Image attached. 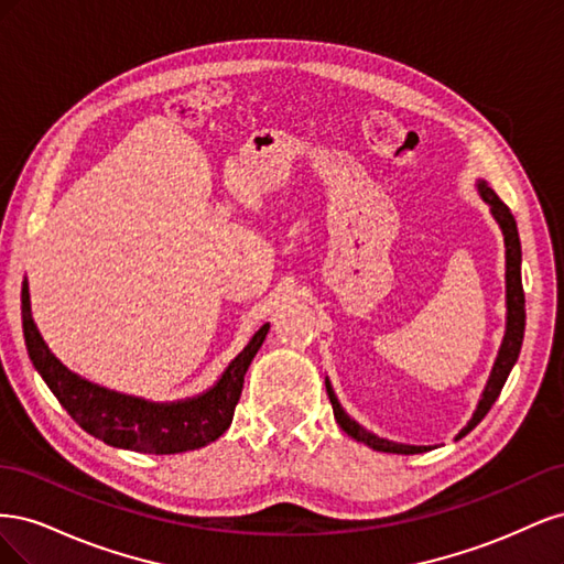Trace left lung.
Segmentation results:
<instances>
[{
    "label": "left lung",
    "instance_id": "1",
    "mask_svg": "<svg viewBox=\"0 0 564 564\" xmlns=\"http://www.w3.org/2000/svg\"><path fill=\"white\" fill-rule=\"evenodd\" d=\"M477 187H480V195L482 199L491 207V214L494 218L499 220V226L503 230V240H506V305H508V322H506V336H503V344H501V350H499V357L497 362H494V369H491V377H489V383L482 392V400L480 404H477V412L473 414L470 423L466 425L464 431L458 433V437L468 435L477 423H480L487 412L491 409V404L497 402V398L501 395V388L508 379L510 369H513L518 355H520V348H522V336H524V289H522V275H520V263H522V249H520V235H518V226H516V218L513 214H510V209L506 207V204L501 202V197L491 191V187L480 181L477 183ZM327 395H329V402L334 406V419L336 423L344 429V433H348L352 440L357 442H365V445H369L371 449L377 452H388V454H421V452H429L433 447H414V445H395V442H388V440H381L377 435L367 433L362 425H357L346 412L344 406L338 404L334 390L327 381Z\"/></svg>",
    "mask_w": 564,
    "mask_h": 564
}]
</instances>
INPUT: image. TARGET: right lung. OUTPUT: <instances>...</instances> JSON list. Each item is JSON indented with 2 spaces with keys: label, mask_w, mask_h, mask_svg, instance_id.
I'll return each mask as SVG.
<instances>
[{
  "label": "right lung",
  "mask_w": 564,
  "mask_h": 564,
  "mask_svg": "<svg viewBox=\"0 0 564 564\" xmlns=\"http://www.w3.org/2000/svg\"><path fill=\"white\" fill-rule=\"evenodd\" d=\"M21 315L30 360L65 412L79 423V429L104 440L106 445L141 454L199 449L224 435L232 421L235 406L240 402L245 373L270 329V324H263L247 348L228 365L224 377L204 395L172 404H155L119 395V392L94 386L65 369L46 348L37 324L32 319L28 282H23L21 292Z\"/></svg>",
  "instance_id": "1"
}]
</instances>
